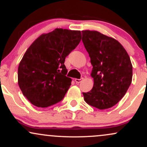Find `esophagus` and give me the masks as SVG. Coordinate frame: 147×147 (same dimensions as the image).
<instances>
[{"instance_id": "esophagus-1", "label": "esophagus", "mask_w": 147, "mask_h": 147, "mask_svg": "<svg viewBox=\"0 0 147 147\" xmlns=\"http://www.w3.org/2000/svg\"><path fill=\"white\" fill-rule=\"evenodd\" d=\"M82 80H83V78L82 79H75V82L77 84H79Z\"/></svg>"}]
</instances>
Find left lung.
Instances as JSON below:
<instances>
[{"label": "left lung", "mask_w": 147, "mask_h": 147, "mask_svg": "<svg viewBox=\"0 0 147 147\" xmlns=\"http://www.w3.org/2000/svg\"><path fill=\"white\" fill-rule=\"evenodd\" d=\"M82 41L92 65V90L84 100L97 109H109L119 102L131 85L133 66L127 52L112 37L95 30H83Z\"/></svg>", "instance_id": "8db88e82"}]
</instances>
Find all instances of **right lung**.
<instances>
[{
	"label": "right lung",
	"mask_w": 147,
	"mask_h": 147,
	"mask_svg": "<svg viewBox=\"0 0 147 147\" xmlns=\"http://www.w3.org/2000/svg\"><path fill=\"white\" fill-rule=\"evenodd\" d=\"M81 39V31L56 28L28 48L18 65V84L31 104L45 108L62 100L72 82L65 76V59Z\"/></svg>",
	"instance_id": "right-lung-1"
}]
</instances>
